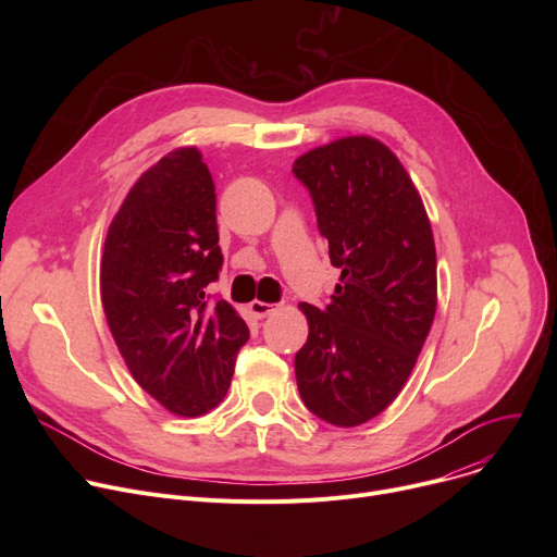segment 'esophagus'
Segmentation results:
<instances>
[{
    "label": "esophagus",
    "mask_w": 557,
    "mask_h": 557,
    "mask_svg": "<svg viewBox=\"0 0 557 557\" xmlns=\"http://www.w3.org/2000/svg\"><path fill=\"white\" fill-rule=\"evenodd\" d=\"M275 309H277V305H271V302H261V300H252V302H250V311H252L255 318H267V315H271Z\"/></svg>",
    "instance_id": "1"
}]
</instances>
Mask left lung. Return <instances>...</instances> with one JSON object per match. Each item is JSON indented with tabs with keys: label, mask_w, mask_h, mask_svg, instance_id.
<instances>
[{
	"label": "left lung",
	"mask_w": 557,
	"mask_h": 557,
	"mask_svg": "<svg viewBox=\"0 0 557 557\" xmlns=\"http://www.w3.org/2000/svg\"><path fill=\"white\" fill-rule=\"evenodd\" d=\"M311 191L341 284L325 309L300 302L309 336L296 355L305 406L334 426L376 418L418 363L437 305L435 244L399 158L370 135L315 146L294 162Z\"/></svg>",
	"instance_id": "1"
}]
</instances>
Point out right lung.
<instances>
[{
	"instance_id": "1",
	"label": "right lung",
	"mask_w": 557,
	"mask_h": 557,
	"mask_svg": "<svg viewBox=\"0 0 557 557\" xmlns=\"http://www.w3.org/2000/svg\"><path fill=\"white\" fill-rule=\"evenodd\" d=\"M214 191L196 146L173 149L135 181L101 255L110 334L135 382L178 418L223 401L248 341L237 309L205 296L223 261Z\"/></svg>"
}]
</instances>
